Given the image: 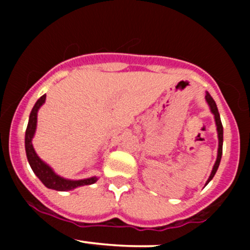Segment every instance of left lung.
<instances>
[{"mask_svg": "<svg viewBox=\"0 0 250 250\" xmlns=\"http://www.w3.org/2000/svg\"><path fill=\"white\" fill-rule=\"evenodd\" d=\"M206 102L208 103L209 109H210L211 114L214 115V120H215V125H216V130H217V139H219V148H217V156H216V161H215L213 169H211V173L209 175L207 182H206L205 186H207L211 180H213L214 175L216 174L217 168H219L220 162H221V157H222V146H223V127L222 123H221V119H220V114L219 110H217L216 103L213 100V97L210 96V94L206 93Z\"/></svg>", "mask_w": 250, "mask_h": 250, "instance_id": "1", "label": "left lung"}]
</instances>
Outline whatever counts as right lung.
Segmentation results:
<instances>
[{
  "instance_id": "obj_1",
  "label": "right lung",
  "mask_w": 250,
  "mask_h": 250,
  "mask_svg": "<svg viewBox=\"0 0 250 250\" xmlns=\"http://www.w3.org/2000/svg\"><path fill=\"white\" fill-rule=\"evenodd\" d=\"M45 102V95H43L37 100L35 105L31 109V113L29 115V121H28L27 130H25V139H24V146H25V154H27L28 162H29L31 169L35 173V175L39 177L40 181L47 188L54 189V190L59 191H68L73 190V189L82 187V186H89L95 183L97 180L96 176L88 177V179L82 180H69L64 179V177L57 175L54 169L47 165L43 160L40 159L39 155L36 154L35 149L33 147V137L35 135L36 125H37V113H39L40 108L44 104Z\"/></svg>"
}]
</instances>
